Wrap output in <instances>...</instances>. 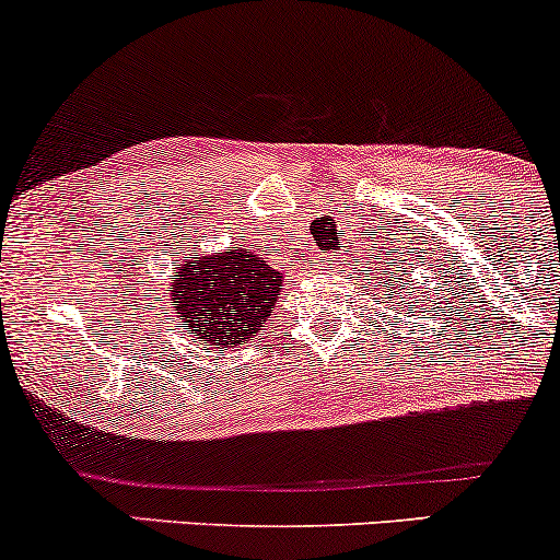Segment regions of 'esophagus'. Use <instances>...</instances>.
I'll return each instance as SVG.
<instances>
[{
  "instance_id": "esophagus-1",
  "label": "esophagus",
  "mask_w": 560,
  "mask_h": 560,
  "mask_svg": "<svg viewBox=\"0 0 560 560\" xmlns=\"http://www.w3.org/2000/svg\"><path fill=\"white\" fill-rule=\"evenodd\" d=\"M329 260H331L329 255H322V260H318V262H322V266H329Z\"/></svg>"
}]
</instances>
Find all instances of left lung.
<instances>
[{"instance_id": "1", "label": "left lung", "mask_w": 560, "mask_h": 560, "mask_svg": "<svg viewBox=\"0 0 560 560\" xmlns=\"http://www.w3.org/2000/svg\"><path fill=\"white\" fill-rule=\"evenodd\" d=\"M388 284H390V279H388ZM390 290H393V287H390Z\"/></svg>"}]
</instances>
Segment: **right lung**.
<instances>
[{
    "label": "right lung",
    "mask_w": 560,
    "mask_h": 560,
    "mask_svg": "<svg viewBox=\"0 0 560 560\" xmlns=\"http://www.w3.org/2000/svg\"><path fill=\"white\" fill-rule=\"evenodd\" d=\"M281 279L255 252L233 247L183 262L167 292L190 335L210 346L236 348L270 318Z\"/></svg>",
    "instance_id": "right-lung-1"
}]
</instances>
